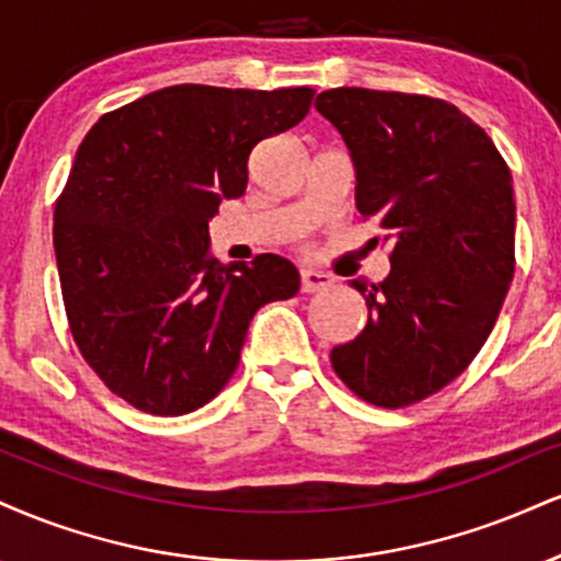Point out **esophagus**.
Listing matches in <instances>:
<instances>
[{
  "label": "esophagus",
  "instance_id": "1",
  "mask_svg": "<svg viewBox=\"0 0 561 561\" xmlns=\"http://www.w3.org/2000/svg\"><path fill=\"white\" fill-rule=\"evenodd\" d=\"M332 287V276L321 274V272H313V268H306V272L300 274V289L302 293H321V289H329Z\"/></svg>",
  "mask_w": 561,
  "mask_h": 561
}]
</instances>
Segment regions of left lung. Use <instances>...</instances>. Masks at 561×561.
<instances>
[{
	"label": "left lung",
	"instance_id": "1",
	"mask_svg": "<svg viewBox=\"0 0 561 561\" xmlns=\"http://www.w3.org/2000/svg\"><path fill=\"white\" fill-rule=\"evenodd\" d=\"M316 110L345 140L357 211L376 219L391 263L379 285L353 282L368 323L332 366L360 400L404 408L455 381L499 319L515 276L510 167L442 99L332 88Z\"/></svg>",
	"mask_w": 561,
	"mask_h": 561
}]
</instances>
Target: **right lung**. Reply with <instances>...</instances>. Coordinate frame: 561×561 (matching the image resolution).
<instances>
[{
    "instance_id": "obj_1",
    "label": "right lung",
    "mask_w": 561,
    "mask_h": 561,
    "mask_svg": "<svg viewBox=\"0 0 561 561\" xmlns=\"http://www.w3.org/2000/svg\"><path fill=\"white\" fill-rule=\"evenodd\" d=\"M313 93L170 85L106 112L80 144L54 208L59 285L80 355L133 408H204L232 379L255 310L300 289L282 255L216 261L208 219Z\"/></svg>"
}]
</instances>
